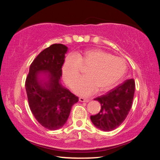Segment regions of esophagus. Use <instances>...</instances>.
Masks as SVG:
<instances>
[{
  "instance_id": "esophagus-1",
  "label": "esophagus",
  "mask_w": 160,
  "mask_h": 160,
  "mask_svg": "<svg viewBox=\"0 0 160 160\" xmlns=\"http://www.w3.org/2000/svg\"><path fill=\"white\" fill-rule=\"evenodd\" d=\"M79 101H81V102H85V103H88L89 101V100L88 99H86V98H79Z\"/></svg>"
}]
</instances>
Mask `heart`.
<instances>
[{
  "label": "heart",
  "mask_w": 160,
  "mask_h": 160,
  "mask_svg": "<svg viewBox=\"0 0 160 160\" xmlns=\"http://www.w3.org/2000/svg\"><path fill=\"white\" fill-rule=\"evenodd\" d=\"M81 68H88L86 77L78 81L72 89L79 95L89 96L98 89L103 92L113 89L125 75L127 65L122 58L99 49L69 55L62 68L65 81L69 86L79 79Z\"/></svg>",
  "instance_id": "heart-1"
}]
</instances>
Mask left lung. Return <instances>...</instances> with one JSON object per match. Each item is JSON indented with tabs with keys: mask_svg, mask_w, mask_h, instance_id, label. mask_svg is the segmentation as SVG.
I'll return each mask as SVG.
<instances>
[{
	"mask_svg": "<svg viewBox=\"0 0 160 160\" xmlns=\"http://www.w3.org/2000/svg\"><path fill=\"white\" fill-rule=\"evenodd\" d=\"M134 93L135 82L133 79H130L125 80L107 94L94 99L101 103V108L99 113L91 115L92 123L104 132L118 128L132 108Z\"/></svg>",
	"mask_w": 160,
	"mask_h": 160,
	"instance_id": "1",
	"label": "left lung"
}]
</instances>
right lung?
Instances as JSON below:
<instances>
[{"label":"right lung","instance_id":"1","mask_svg":"<svg viewBox=\"0 0 160 160\" xmlns=\"http://www.w3.org/2000/svg\"><path fill=\"white\" fill-rule=\"evenodd\" d=\"M67 49L62 44H53L41 51L31 64L25 81L31 112L42 127L49 130L63 126L72 106L79 101L60 82ZM40 73H49L46 82L38 77Z\"/></svg>","mask_w":160,"mask_h":160}]
</instances>
